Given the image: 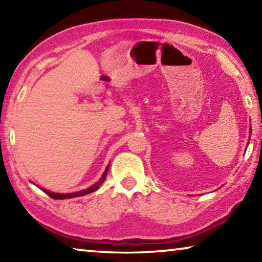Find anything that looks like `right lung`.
I'll use <instances>...</instances> for the list:
<instances>
[{"label": "right lung", "mask_w": 262, "mask_h": 262, "mask_svg": "<svg viewBox=\"0 0 262 262\" xmlns=\"http://www.w3.org/2000/svg\"><path fill=\"white\" fill-rule=\"evenodd\" d=\"M108 166H106V170L104 172L103 177H101L100 180L98 181V183L90 186V187L86 188V189H83V190H79V192H75V193H67V194H62V193H53V192H50V190L47 189H42L43 192H45L48 196H51L52 199H55V200H63V199H72V198H77V196H83V195H86L89 193H92L95 192V190H97L99 188V186L104 183V180L106 178V176H107V172H108Z\"/></svg>", "instance_id": "1"}]
</instances>
